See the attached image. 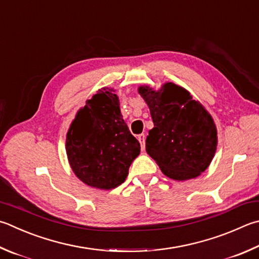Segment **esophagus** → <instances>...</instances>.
<instances>
[{"mask_svg":"<svg viewBox=\"0 0 259 259\" xmlns=\"http://www.w3.org/2000/svg\"><path fill=\"white\" fill-rule=\"evenodd\" d=\"M138 140H139L140 145H142V149L145 150V135H144V134L139 135V136H138Z\"/></svg>","mask_w":259,"mask_h":259,"instance_id":"1","label":"esophagus"}]
</instances>
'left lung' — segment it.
Wrapping results in <instances>:
<instances>
[{
	"mask_svg": "<svg viewBox=\"0 0 259 259\" xmlns=\"http://www.w3.org/2000/svg\"><path fill=\"white\" fill-rule=\"evenodd\" d=\"M154 128L146 138V152L166 177L183 181L198 177L213 159L218 131L213 117L190 93L173 82L159 91L140 86Z\"/></svg>",
	"mask_w": 259,
	"mask_h": 259,
	"instance_id": "1",
	"label": "left lung"
}]
</instances>
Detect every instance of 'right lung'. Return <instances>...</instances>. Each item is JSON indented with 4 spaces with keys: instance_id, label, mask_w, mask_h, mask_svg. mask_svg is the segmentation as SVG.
<instances>
[{
    "instance_id": "right-lung-1",
    "label": "right lung",
    "mask_w": 259,
    "mask_h": 259,
    "mask_svg": "<svg viewBox=\"0 0 259 259\" xmlns=\"http://www.w3.org/2000/svg\"><path fill=\"white\" fill-rule=\"evenodd\" d=\"M65 149L73 173L87 186L110 190L124 182L140 144L122 117L113 88L100 89L77 112Z\"/></svg>"
}]
</instances>
